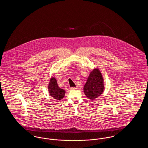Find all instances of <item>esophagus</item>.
I'll return each instance as SVG.
<instances>
[{
  "instance_id": "esophagus-1",
  "label": "esophagus",
  "mask_w": 148,
  "mask_h": 148,
  "mask_svg": "<svg viewBox=\"0 0 148 148\" xmlns=\"http://www.w3.org/2000/svg\"><path fill=\"white\" fill-rule=\"evenodd\" d=\"M77 89V86H76V87H71V90H74V89Z\"/></svg>"
}]
</instances>
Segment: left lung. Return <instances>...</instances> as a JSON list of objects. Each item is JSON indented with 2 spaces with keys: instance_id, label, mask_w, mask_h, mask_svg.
<instances>
[{
  "instance_id": "left-lung-1",
  "label": "left lung",
  "mask_w": 148,
  "mask_h": 148,
  "mask_svg": "<svg viewBox=\"0 0 148 148\" xmlns=\"http://www.w3.org/2000/svg\"><path fill=\"white\" fill-rule=\"evenodd\" d=\"M104 82L101 73L95 69L90 74L84 86L85 95L91 100L98 98L104 91Z\"/></svg>"
}]
</instances>
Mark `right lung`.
Returning <instances> with one entry per match:
<instances>
[{"mask_svg": "<svg viewBox=\"0 0 148 148\" xmlns=\"http://www.w3.org/2000/svg\"><path fill=\"white\" fill-rule=\"evenodd\" d=\"M48 89L50 95L54 98L58 100L63 98L65 92L58 86L56 80L54 77L50 79Z\"/></svg>", "mask_w": 148, "mask_h": 148, "instance_id": "obj_1", "label": "right lung"}]
</instances>
